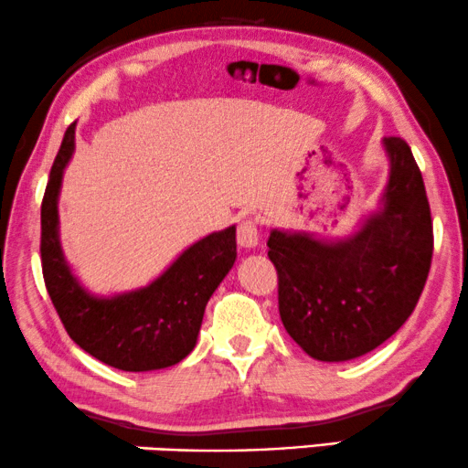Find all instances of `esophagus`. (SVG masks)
<instances>
[{
    "label": "esophagus",
    "mask_w": 468,
    "mask_h": 468,
    "mask_svg": "<svg viewBox=\"0 0 468 468\" xmlns=\"http://www.w3.org/2000/svg\"><path fill=\"white\" fill-rule=\"evenodd\" d=\"M237 241H239L241 248H256L261 241V233H259V225L256 220L246 218L241 220L239 229H237Z\"/></svg>",
    "instance_id": "obj_1"
}]
</instances>
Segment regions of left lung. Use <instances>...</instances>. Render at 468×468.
<instances>
[{
  "label": "left lung",
  "mask_w": 468,
  "mask_h": 468,
  "mask_svg": "<svg viewBox=\"0 0 468 468\" xmlns=\"http://www.w3.org/2000/svg\"><path fill=\"white\" fill-rule=\"evenodd\" d=\"M390 163L379 207L350 237L318 239L271 229L280 318L322 363L363 356L410 318L432 261V220L422 174L400 137L381 140Z\"/></svg>",
  "instance_id": "obj_1"
}]
</instances>
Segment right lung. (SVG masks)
Here are the masks:
<instances>
[{
  "label": "right lung",
  "instance_id": "add662e5",
  "mask_svg": "<svg viewBox=\"0 0 468 468\" xmlns=\"http://www.w3.org/2000/svg\"><path fill=\"white\" fill-rule=\"evenodd\" d=\"M76 122L65 131L42 201V273L65 331L84 352L121 371H156L193 352L203 312L237 259L235 225L188 246L159 278L135 291L89 292L65 261L58 239V193L76 148Z\"/></svg>",
  "mask_w": 468,
  "mask_h": 468
}]
</instances>
